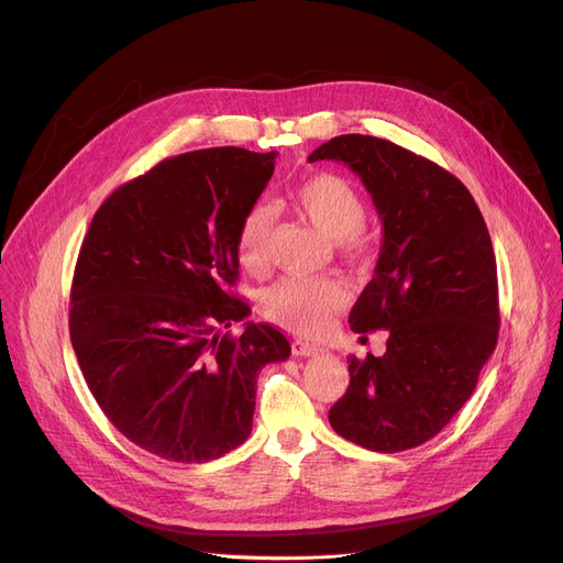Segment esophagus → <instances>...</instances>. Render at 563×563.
Wrapping results in <instances>:
<instances>
[{
	"instance_id": "esophagus-1",
	"label": "esophagus",
	"mask_w": 563,
	"mask_h": 563,
	"mask_svg": "<svg viewBox=\"0 0 563 563\" xmlns=\"http://www.w3.org/2000/svg\"><path fill=\"white\" fill-rule=\"evenodd\" d=\"M291 353L296 357H314V355L321 353V349L314 346V344H308L303 340H296V342H291Z\"/></svg>"
}]
</instances>
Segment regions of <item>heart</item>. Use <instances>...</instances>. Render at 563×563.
Returning a JSON list of instances; mask_svg holds the SVG:
<instances>
[{"instance_id": "heart-1", "label": "heart", "mask_w": 563, "mask_h": 563, "mask_svg": "<svg viewBox=\"0 0 563 563\" xmlns=\"http://www.w3.org/2000/svg\"><path fill=\"white\" fill-rule=\"evenodd\" d=\"M291 208L317 231L336 242L344 253L362 249L364 201L355 187L336 174H314L289 192ZM276 214L269 206L257 203L246 210L238 229V255L251 274L267 269ZM346 301V291L334 280L283 278L262 294V310L276 323L303 334H319L332 314Z\"/></svg>"}]
</instances>
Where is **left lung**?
Wrapping results in <instances>:
<instances>
[{
    "label": "left lung",
    "instance_id": "obj_1",
    "mask_svg": "<svg viewBox=\"0 0 563 563\" xmlns=\"http://www.w3.org/2000/svg\"><path fill=\"white\" fill-rule=\"evenodd\" d=\"M308 161L349 165L383 221L378 265L349 323L389 330L387 353L349 357L351 383L328 411L330 426L366 451H409L464 407L496 349L489 231L460 178L389 140L340 135Z\"/></svg>",
    "mask_w": 563,
    "mask_h": 563
}]
</instances>
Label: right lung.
Instances as JSON below:
<instances>
[{
	"instance_id": "1",
	"label": "right lung",
	"mask_w": 563,
	"mask_h": 563,
	"mask_svg": "<svg viewBox=\"0 0 563 563\" xmlns=\"http://www.w3.org/2000/svg\"><path fill=\"white\" fill-rule=\"evenodd\" d=\"M276 152L214 146L124 183L95 212L69 294V336L88 389L129 441L169 462L235 451L253 426L257 373L291 349L267 323L221 334L251 308L238 229Z\"/></svg>"
}]
</instances>
